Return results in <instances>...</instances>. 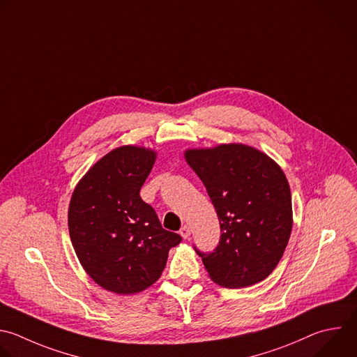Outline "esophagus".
I'll list each match as a JSON object with an SVG mask.
<instances>
[{
	"label": "esophagus",
	"instance_id": "1",
	"mask_svg": "<svg viewBox=\"0 0 357 357\" xmlns=\"http://www.w3.org/2000/svg\"><path fill=\"white\" fill-rule=\"evenodd\" d=\"M179 234L183 236L185 240H186V238H189V235H190V227H189V225H183V227H181Z\"/></svg>",
	"mask_w": 357,
	"mask_h": 357
}]
</instances>
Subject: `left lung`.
Instances as JSON below:
<instances>
[{"mask_svg": "<svg viewBox=\"0 0 357 357\" xmlns=\"http://www.w3.org/2000/svg\"><path fill=\"white\" fill-rule=\"evenodd\" d=\"M185 158L203 182L220 221L211 252L195 251L213 282L248 287L278 266L293 227L291 193L280 167L243 144L189 150Z\"/></svg>", "mask_w": 357, "mask_h": 357, "instance_id": "left-lung-1", "label": "left lung"}]
</instances>
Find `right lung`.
<instances>
[{"mask_svg": "<svg viewBox=\"0 0 357 357\" xmlns=\"http://www.w3.org/2000/svg\"><path fill=\"white\" fill-rule=\"evenodd\" d=\"M155 153L126 146L100 158L77 185L70 238L85 272L103 289L133 294L155 283L182 236L162 228L140 197Z\"/></svg>", "mask_w": 357, "mask_h": 357, "instance_id": "1", "label": "right lung"}]
</instances>
